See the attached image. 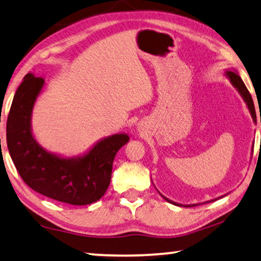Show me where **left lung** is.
Segmentation results:
<instances>
[{
  "instance_id": "8db88e82",
  "label": "left lung",
  "mask_w": 261,
  "mask_h": 261,
  "mask_svg": "<svg viewBox=\"0 0 261 261\" xmlns=\"http://www.w3.org/2000/svg\"><path fill=\"white\" fill-rule=\"evenodd\" d=\"M224 75L227 76V77L230 80V82H231V84L233 85V87L237 89V91L239 92V95L242 96L243 100L245 101V104H246V106H247V109H249V111H250V114H251L252 119H253V122L255 123V125H257V115H255V109H254L253 100H252V97H251V95H250L249 90H247V89H246L244 82H243L242 79L239 77V75H238L237 70H236V69H227V70L224 71ZM260 122H261V118H260ZM252 152H253V146H252ZM161 195H162V194H161ZM162 196H163L164 200H166V201L170 202V203H172V204H176V206L194 207V206H198V204H200V203H193V204H181V203L174 202V201H172V200H170V199H168V198H165L164 195H162ZM220 198H223V195L220 196ZM220 198L213 199V200H211V201H206L204 203H207V202H213V201H215V200H219Z\"/></svg>"
}]
</instances>
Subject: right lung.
Wrapping results in <instances>:
<instances>
[{"label": "right lung", "mask_w": 261, "mask_h": 261, "mask_svg": "<svg viewBox=\"0 0 261 261\" xmlns=\"http://www.w3.org/2000/svg\"><path fill=\"white\" fill-rule=\"evenodd\" d=\"M44 87V79L29 72L17 89L7 120L11 160L23 180L38 193L75 206L96 202L108 190L114 157L129 136H106L79 156L65 157L46 150L34 139L31 122Z\"/></svg>", "instance_id": "right-lung-1"}]
</instances>
